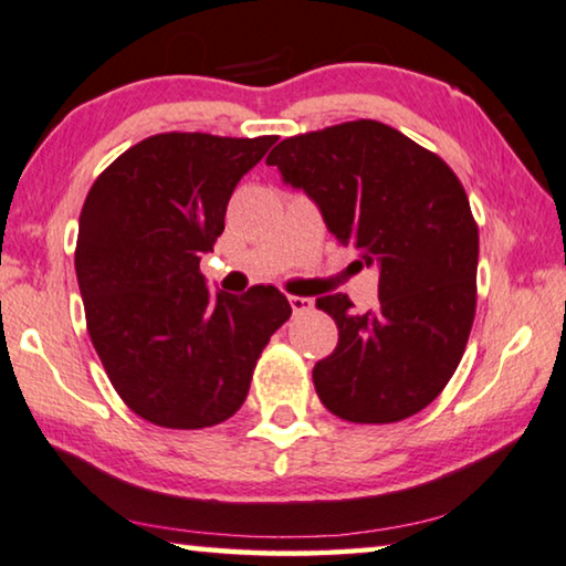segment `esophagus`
Masks as SVG:
<instances>
[{"label":"esophagus","instance_id":"obj_1","mask_svg":"<svg viewBox=\"0 0 566 566\" xmlns=\"http://www.w3.org/2000/svg\"><path fill=\"white\" fill-rule=\"evenodd\" d=\"M289 303H291L293 314H306V311H311V306H314V301L303 298V296H289Z\"/></svg>","mask_w":566,"mask_h":566}]
</instances>
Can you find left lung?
Here are the masks:
<instances>
[{
  "mask_svg": "<svg viewBox=\"0 0 566 566\" xmlns=\"http://www.w3.org/2000/svg\"><path fill=\"white\" fill-rule=\"evenodd\" d=\"M303 188L337 242L380 270L378 308L316 298L339 342L314 367L322 403L352 423H392L447 388L478 306L480 234L454 170L375 119L285 137L268 155Z\"/></svg>",
  "mask_w": 566,
  "mask_h": 566,
  "instance_id": "obj_1",
  "label": "left lung"
}]
</instances>
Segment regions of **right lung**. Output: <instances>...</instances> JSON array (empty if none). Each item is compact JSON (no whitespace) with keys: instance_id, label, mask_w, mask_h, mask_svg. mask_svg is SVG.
<instances>
[{"instance_id":"1","label":"right lung","mask_w":566,"mask_h":566,"mask_svg":"<svg viewBox=\"0 0 566 566\" xmlns=\"http://www.w3.org/2000/svg\"><path fill=\"white\" fill-rule=\"evenodd\" d=\"M275 140L153 135L86 196L76 277L88 337L129 411L155 426L207 429L234 416L265 344L291 318L273 285L211 296L199 270L234 186Z\"/></svg>"}]
</instances>
